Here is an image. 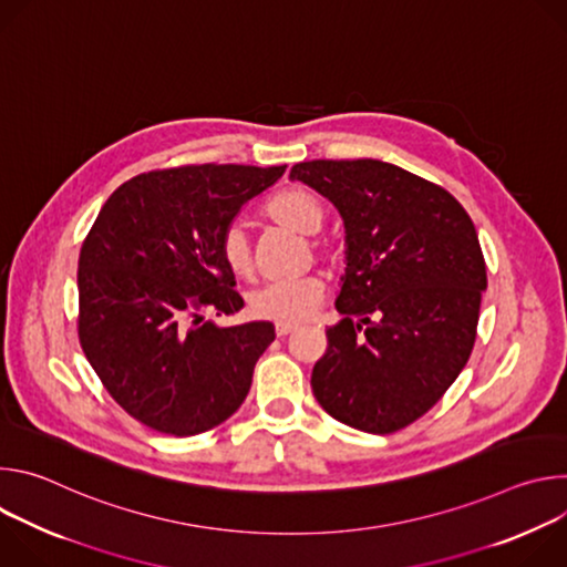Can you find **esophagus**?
Wrapping results in <instances>:
<instances>
[{
  "label": "esophagus",
  "instance_id": "34e87169",
  "mask_svg": "<svg viewBox=\"0 0 567 567\" xmlns=\"http://www.w3.org/2000/svg\"><path fill=\"white\" fill-rule=\"evenodd\" d=\"M298 326H293V322H276V334L278 337H287L291 332H296Z\"/></svg>",
  "mask_w": 567,
  "mask_h": 567
}]
</instances>
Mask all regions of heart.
I'll use <instances>...</instances> for the list:
<instances>
[{
  "mask_svg": "<svg viewBox=\"0 0 567 567\" xmlns=\"http://www.w3.org/2000/svg\"><path fill=\"white\" fill-rule=\"evenodd\" d=\"M267 215L276 224L300 235H316L326 219L316 195L302 188L285 190L267 204ZM219 256L237 278H249L256 269L249 233L241 224H230L219 239ZM326 282L318 276L269 282L249 293V309L256 318L276 322H300L320 305Z\"/></svg>",
  "mask_w": 567,
  "mask_h": 567,
  "instance_id": "1",
  "label": "heart"
}]
</instances>
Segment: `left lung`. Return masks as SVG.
<instances>
[{"label":"left lung","mask_w":567,"mask_h":567,"mask_svg":"<svg viewBox=\"0 0 567 567\" xmlns=\"http://www.w3.org/2000/svg\"><path fill=\"white\" fill-rule=\"evenodd\" d=\"M289 179L330 199L346 274L311 390L334 420L374 435L429 413L466 365L487 267L475 226L444 188L377 158L305 161Z\"/></svg>","instance_id":"left-lung-1"}]
</instances>
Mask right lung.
Returning <instances> with one entry per match:
<instances>
[{
  "instance_id": "right-lung-1",
  "label": "right lung",
  "mask_w": 567,
  "mask_h": 567,
  "mask_svg": "<svg viewBox=\"0 0 567 567\" xmlns=\"http://www.w3.org/2000/svg\"><path fill=\"white\" fill-rule=\"evenodd\" d=\"M285 168L154 171L101 208L78 260V337L107 392L141 424L188 437L226 422L247 399L274 326L219 328L202 309L245 307L219 239Z\"/></svg>"
}]
</instances>
